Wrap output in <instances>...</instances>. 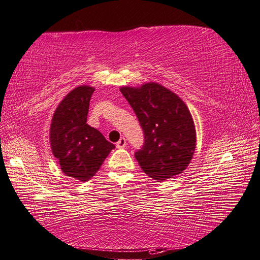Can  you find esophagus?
I'll return each mask as SVG.
<instances>
[{
	"mask_svg": "<svg viewBox=\"0 0 260 260\" xmlns=\"http://www.w3.org/2000/svg\"><path fill=\"white\" fill-rule=\"evenodd\" d=\"M126 145H127V142H126V140L124 139V137H121V139L116 143V146L118 147V149H124Z\"/></svg>",
	"mask_w": 260,
	"mask_h": 260,
	"instance_id": "esophagus-1",
	"label": "esophagus"
}]
</instances>
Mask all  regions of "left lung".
Returning a JSON list of instances; mask_svg holds the SVG:
<instances>
[{
	"instance_id": "1",
	"label": "left lung",
	"mask_w": 260,
	"mask_h": 260,
	"mask_svg": "<svg viewBox=\"0 0 260 260\" xmlns=\"http://www.w3.org/2000/svg\"><path fill=\"white\" fill-rule=\"evenodd\" d=\"M144 132V145L135 157L145 174L164 181L180 175L190 164L196 129L189 109L171 90L155 82L121 86Z\"/></svg>"
}]
</instances>
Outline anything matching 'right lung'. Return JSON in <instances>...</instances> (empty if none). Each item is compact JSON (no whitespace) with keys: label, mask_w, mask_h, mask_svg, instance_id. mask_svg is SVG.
<instances>
[{"label":"right lung","mask_w":260,"mask_h":260,"mask_svg":"<svg viewBox=\"0 0 260 260\" xmlns=\"http://www.w3.org/2000/svg\"><path fill=\"white\" fill-rule=\"evenodd\" d=\"M93 86L80 85L64 96L55 109L49 143L57 165L66 176L88 181L115 145L98 129L86 124Z\"/></svg>","instance_id":"obj_1"}]
</instances>
